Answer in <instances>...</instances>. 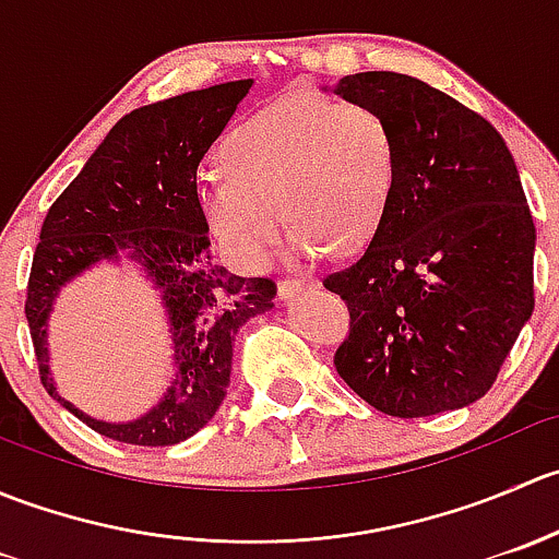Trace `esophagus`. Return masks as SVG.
I'll return each instance as SVG.
<instances>
[{
	"mask_svg": "<svg viewBox=\"0 0 559 559\" xmlns=\"http://www.w3.org/2000/svg\"><path fill=\"white\" fill-rule=\"evenodd\" d=\"M308 286H316L313 278H281L278 281V297L281 300H289L297 292L308 289Z\"/></svg>",
	"mask_w": 559,
	"mask_h": 559,
	"instance_id": "1",
	"label": "esophagus"
}]
</instances>
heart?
<instances>
[{
  "instance_id": "b5f03b06",
  "label": "heart",
  "mask_w": 559,
  "mask_h": 559,
  "mask_svg": "<svg viewBox=\"0 0 559 559\" xmlns=\"http://www.w3.org/2000/svg\"><path fill=\"white\" fill-rule=\"evenodd\" d=\"M218 165L197 186L202 222L235 264L262 270L284 238V216L300 253L368 246L392 202L397 143L376 107L295 94L240 121Z\"/></svg>"
}]
</instances>
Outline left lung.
Segmentation results:
<instances>
[{
  "instance_id": "1",
  "label": "left lung",
  "mask_w": 559,
  "mask_h": 559,
  "mask_svg": "<svg viewBox=\"0 0 559 559\" xmlns=\"http://www.w3.org/2000/svg\"><path fill=\"white\" fill-rule=\"evenodd\" d=\"M335 94L376 107L397 143L384 224L324 278L348 306L337 373L400 419L476 403L535 306V224L514 156L487 118L419 78L357 72Z\"/></svg>"
}]
</instances>
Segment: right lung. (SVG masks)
Segmentation results:
<instances>
[{
  "label": "right lung",
  "instance_id": "add662e5",
  "mask_svg": "<svg viewBox=\"0 0 559 559\" xmlns=\"http://www.w3.org/2000/svg\"><path fill=\"white\" fill-rule=\"evenodd\" d=\"M251 83H218L123 116L45 213L24 306L39 381L70 414L118 443L173 447L202 430L227 394L235 335L251 316L273 308V281L240 278L213 262L197 205L200 159ZM118 250H132L163 289L179 373L148 415L107 426L55 392L44 335L60 286Z\"/></svg>",
  "mask_w": 559,
  "mask_h": 559
}]
</instances>
